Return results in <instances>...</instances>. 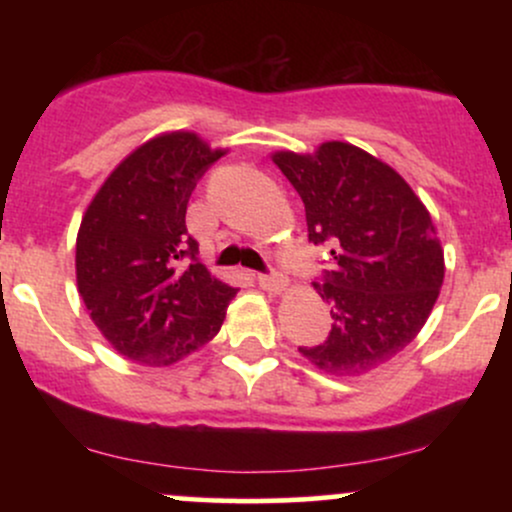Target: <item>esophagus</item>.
Instances as JSON below:
<instances>
[{"label":"esophagus","instance_id":"1","mask_svg":"<svg viewBox=\"0 0 512 512\" xmlns=\"http://www.w3.org/2000/svg\"><path fill=\"white\" fill-rule=\"evenodd\" d=\"M257 281L264 291H272V293H281L289 286V279L284 274H257Z\"/></svg>","mask_w":512,"mask_h":512}]
</instances>
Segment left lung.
I'll list each match as a JSON object with an SVG mask.
<instances>
[{"mask_svg": "<svg viewBox=\"0 0 512 512\" xmlns=\"http://www.w3.org/2000/svg\"><path fill=\"white\" fill-rule=\"evenodd\" d=\"M272 161L303 199L308 240L330 248V269L313 284L330 305V334L298 351L330 375L370 373L436 305L445 262L431 214L397 170L354 144L276 151Z\"/></svg>", "mask_w": 512, "mask_h": 512, "instance_id": "obj_1", "label": "left lung"}]
</instances>
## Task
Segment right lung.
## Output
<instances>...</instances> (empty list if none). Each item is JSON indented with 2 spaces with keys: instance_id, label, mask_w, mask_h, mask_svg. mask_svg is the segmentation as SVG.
<instances>
[{
  "instance_id": "obj_1",
  "label": "right lung",
  "mask_w": 512,
  "mask_h": 512,
  "mask_svg": "<svg viewBox=\"0 0 512 512\" xmlns=\"http://www.w3.org/2000/svg\"><path fill=\"white\" fill-rule=\"evenodd\" d=\"M223 154L195 132L154 137L108 175L81 219L79 293L103 337L139 366H173L211 342L238 293L197 260L185 226L192 190Z\"/></svg>"
}]
</instances>
